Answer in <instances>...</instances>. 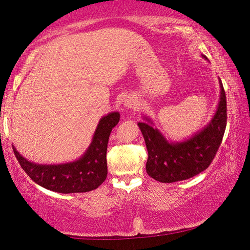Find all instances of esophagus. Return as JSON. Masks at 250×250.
Returning <instances> with one entry per match:
<instances>
[{
    "mask_svg": "<svg viewBox=\"0 0 250 250\" xmlns=\"http://www.w3.org/2000/svg\"><path fill=\"white\" fill-rule=\"evenodd\" d=\"M125 105L129 109H137L138 108V103L134 99L129 98V99H125Z\"/></svg>",
    "mask_w": 250,
    "mask_h": 250,
    "instance_id": "1",
    "label": "esophagus"
}]
</instances>
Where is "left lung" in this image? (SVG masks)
Wrapping results in <instances>:
<instances>
[{
    "mask_svg": "<svg viewBox=\"0 0 250 250\" xmlns=\"http://www.w3.org/2000/svg\"><path fill=\"white\" fill-rule=\"evenodd\" d=\"M218 82L221 97L216 112L208 125L188 140L168 142L152 126L150 118L145 117L146 122H139L149 154L146 170L152 179L161 183H173L191 179L209 167L222 143L227 122L226 95L222 80Z\"/></svg>",
    "mask_w": 250,
    "mask_h": 250,
    "instance_id": "obj_1",
    "label": "left lung"
}]
</instances>
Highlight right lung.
<instances>
[{"mask_svg": "<svg viewBox=\"0 0 250 250\" xmlns=\"http://www.w3.org/2000/svg\"><path fill=\"white\" fill-rule=\"evenodd\" d=\"M120 120L119 112L103 117L95 131L89 147L82 158L65 164H36L23 158L13 146L14 154L25 173L49 191L68 194L96 189L108 174L107 147L111 130Z\"/></svg>", "mask_w": 250, "mask_h": 250, "instance_id": "right-lung-1", "label": "right lung"}]
</instances>
